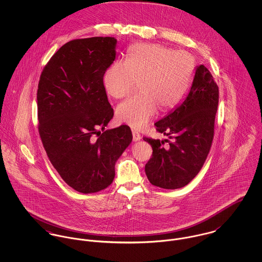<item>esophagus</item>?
<instances>
[{
	"label": "esophagus",
	"instance_id": "esophagus-1",
	"mask_svg": "<svg viewBox=\"0 0 262 262\" xmlns=\"http://www.w3.org/2000/svg\"><path fill=\"white\" fill-rule=\"evenodd\" d=\"M132 135H133V141H134V142L140 141V139H141V135H140L139 133H137V132L133 131V132H132Z\"/></svg>",
	"mask_w": 262,
	"mask_h": 262
}]
</instances>
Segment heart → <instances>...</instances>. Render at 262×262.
<instances>
[{
	"label": "heart",
	"instance_id": "heart-1",
	"mask_svg": "<svg viewBox=\"0 0 262 262\" xmlns=\"http://www.w3.org/2000/svg\"><path fill=\"white\" fill-rule=\"evenodd\" d=\"M195 71L193 56L161 44L132 46L126 61L117 60L103 76L104 88L114 99L127 96L139 81V96L120 104L117 119L133 129L144 128L161 110L177 107L187 95Z\"/></svg>",
	"mask_w": 262,
	"mask_h": 262
}]
</instances>
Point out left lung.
Listing matches in <instances>:
<instances>
[{"mask_svg":"<svg viewBox=\"0 0 262 262\" xmlns=\"http://www.w3.org/2000/svg\"><path fill=\"white\" fill-rule=\"evenodd\" d=\"M219 89L210 71L200 64L183 101L154 125L167 139L144 137L153 152L145 173L153 186L176 189L185 187L201 170L212 145Z\"/></svg>","mask_w":262,"mask_h":262,"instance_id":"1","label":"left lung"}]
</instances>
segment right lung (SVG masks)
I'll list each match as a JSON object with an SVG mask.
<instances>
[{"label": "right lung", "mask_w": 262, "mask_h": 262, "mask_svg": "<svg viewBox=\"0 0 262 262\" xmlns=\"http://www.w3.org/2000/svg\"><path fill=\"white\" fill-rule=\"evenodd\" d=\"M116 47L113 37L72 40L50 58L38 83L44 149L61 179L82 193L112 184L115 164L132 141L126 125L105 131L114 112L103 76L116 58ZM95 135L100 136L96 140Z\"/></svg>", "instance_id": "obj_1"}]
</instances>
